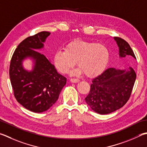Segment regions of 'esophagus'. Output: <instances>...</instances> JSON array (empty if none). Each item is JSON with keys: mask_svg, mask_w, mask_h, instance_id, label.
Segmentation results:
<instances>
[{"mask_svg": "<svg viewBox=\"0 0 147 147\" xmlns=\"http://www.w3.org/2000/svg\"><path fill=\"white\" fill-rule=\"evenodd\" d=\"M70 81L72 83H78L80 82V80L78 78H71L70 80Z\"/></svg>", "mask_w": 147, "mask_h": 147, "instance_id": "34e87169", "label": "esophagus"}]
</instances>
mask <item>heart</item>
<instances>
[{
  "label": "heart",
  "mask_w": 147,
  "mask_h": 147,
  "mask_svg": "<svg viewBox=\"0 0 147 147\" xmlns=\"http://www.w3.org/2000/svg\"><path fill=\"white\" fill-rule=\"evenodd\" d=\"M109 58L110 52L104 44L75 40L67 44L64 50L56 51L53 60L61 73H68L77 62L79 68L72 71V75L85 73L87 76L94 77L105 70Z\"/></svg>",
  "instance_id": "heart-1"
}]
</instances>
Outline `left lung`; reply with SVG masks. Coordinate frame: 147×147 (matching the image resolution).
<instances>
[{
  "instance_id": "1",
  "label": "left lung",
  "mask_w": 147,
  "mask_h": 147,
  "mask_svg": "<svg viewBox=\"0 0 147 147\" xmlns=\"http://www.w3.org/2000/svg\"><path fill=\"white\" fill-rule=\"evenodd\" d=\"M119 58H134L131 47L123 39L114 38ZM136 74L131 67L125 69L109 68L92 79L89 94L85 98L90 108L100 114H107L121 108L129 100Z\"/></svg>"
}]
</instances>
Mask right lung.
Segmentation results:
<instances>
[{"mask_svg": "<svg viewBox=\"0 0 147 147\" xmlns=\"http://www.w3.org/2000/svg\"><path fill=\"white\" fill-rule=\"evenodd\" d=\"M50 34L42 31L24 40L15 49L10 63L9 78L16 100L33 113H42L51 107L67 82L50 60L37 51L44 49ZM27 59L33 62L31 70L23 66Z\"/></svg>", "mask_w": 147, "mask_h": 147, "instance_id": "add662e5", "label": "right lung"}]
</instances>
